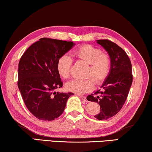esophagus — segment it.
Listing matches in <instances>:
<instances>
[{"label": "esophagus", "instance_id": "esophagus-1", "mask_svg": "<svg viewBox=\"0 0 152 152\" xmlns=\"http://www.w3.org/2000/svg\"><path fill=\"white\" fill-rule=\"evenodd\" d=\"M80 98L83 99V101H87V98H86L85 96H80Z\"/></svg>", "mask_w": 152, "mask_h": 152}]
</instances>
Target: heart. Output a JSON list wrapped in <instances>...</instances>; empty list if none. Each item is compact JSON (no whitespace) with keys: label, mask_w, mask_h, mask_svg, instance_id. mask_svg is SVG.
Segmentation results:
<instances>
[{"label":"heart","mask_w":152,"mask_h":152,"mask_svg":"<svg viewBox=\"0 0 152 152\" xmlns=\"http://www.w3.org/2000/svg\"><path fill=\"white\" fill-rule=\"evenodd\" d=\"M74 55L78 60L88 63L85 71V80H73L65 85L69 91L78 94L89 92L94 87L95 83L100 85L109 75L111 69V58L106 53H103L98 48L91 45H84L76 49ZM72 59L67 54L58 58L56 69L63 79H68L71 76Z\"/></svg>","instance_id":"b5f03b06"}]
</instances>
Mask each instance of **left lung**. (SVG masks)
I'll return each mask as SVG.
<instances>
[{"mask_svg":"<svg viewBox=\"0 0 152 152\" xmlns=\"http://www.w3.org/2000/svg\"><path fill=\"white\" fill-rule=\"evenodd\" d=\"M97 42L109 54L111 69L102 89L89 95L87 99L98 104L100 112L94 117L104 120L115 116L123 107L132 83V64L128 54L115 43L108 39Z\"/></svg>","mask_w":152,"mask_h":152,"instance_id":"left-lung-1","label":"left lung"}]
</instances>
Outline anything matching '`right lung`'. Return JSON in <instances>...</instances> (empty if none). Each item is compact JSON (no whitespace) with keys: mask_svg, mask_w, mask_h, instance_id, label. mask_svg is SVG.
<instances>
[{"mask_svg":"<svg viewBox=\"0 0 152 152\" xmlns=\"http://www.w3.org/2000/svg\"><path fill=\"white\" fill-rule=\"evenodd\" d=\"M74 44L50 38H41L28 48L18 64V86L32 115L44 121L58 118L73 93L55 92L63 82L56 69L61 56Z\"/></svg>","mask_w":152,"mask_h":152,"instance_id":"add662e5","label":"right lung"}]
</instances>
